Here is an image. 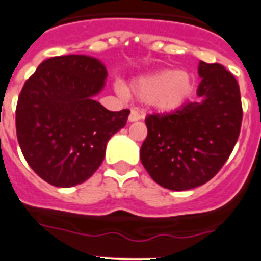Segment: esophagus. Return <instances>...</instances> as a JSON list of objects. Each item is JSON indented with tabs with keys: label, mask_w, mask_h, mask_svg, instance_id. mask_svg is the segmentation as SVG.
Wrapping results in <instances>:
<instances>
[{
	"label": "esophagus",
	"mask_w": 261,
	"mask_h": 261,
	"mask_svg": "<svg viewBox=\"0 0 261 261\" xmlns=\"http://www.w3.org/2000/svg\"><path fill=\"white\" fill-rule=\"evenodd\" d=\"M140 118H143V115L140 113V112H137L136 109H132V112H130V115H129L128 120L130 122H135V121H139Z\"/></svg>",
	"instance_id": "34e87169"
}]
</instances>
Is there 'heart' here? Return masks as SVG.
<instances>
[{
    "label": "heart",
    "mask_w": 261,
    "mask_h": 261,
    "mask_svg": "<svg viewBox=\"0 0 261 261\" xmlns=\"http://www.w3.org/2000/svg\"><path fill=\"white\" fill-rule=\"evenodd\" d=\"M135 94L160 112H174L193 94L195 80L184 70L163 69L140 77L133 84Z\"/></svg>",
    "instance_id": "heart-1"
}]
</instances>
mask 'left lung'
Instances as JSON below:
<instances>
[{
  "instance_id": "obj_1",
  "label": "left lung",
  "mask_w": 261,
  "mask_h": 261,
  "mask_svg": "<svg viewBox=\"0 0 261 261\" xmlns=\"http://www.w3.org/2000/svg\"><path fill=\"white\" fill-rule=\"evenodd\" d=\"M200 101L145 118L140 159L154 181L172 191L205 184L231 156L243 120L240 88L220 64L199 62Z\"/></svg>"
}]
</instances>
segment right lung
<instances>
[{"instance_id": "obj_1", "label": "right lung", "mask_w": 261, "mask_h": 261, "mask_svg": "<svg viewBox=\"0 0 261 261\" xmlns=\"http://www.w3.org/2000/svg\"><path fill=\"white\" fill-rule=\"evenodd\" d=\"M107 76L97 58L68 55L42 61L23 84L17 139L28 164L49 184L87 181L104 160L108 140L125 126L129 109L108 111L93 100Z\"/></svg>"}]
</instances>
